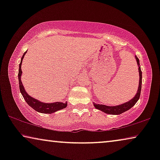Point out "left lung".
Wrapping results in <instances>:
<instances>
[{
    "label": "left lung",
    "instance_id": "1",
    "mask_svg": "<svg viewBox=\"0 0 160 160\" xmlns=\"http://www.w3.org/2000/svg\"><path fill=\"white\" fill-rule=\"evenodd\" d=\"M136 58L137 63L138 65V70H139V75H140V81H139V87L138 89V92L136 95L135 96L134 98H132V100H130L129 102H127L125 103L119 105L117 106H104V105H99V104H95L94 103V106L96 108L99 109V110L103 111V112L108 113V114H121L124 111L129 110V109L132 108L134 105L136 103L138 100L140 98V95H141V84H142V72L141 70V67H140V62H139V59Z\"/></svg>",
    "mask_w": 160,
    "mask_h": 160
}]
</instances>
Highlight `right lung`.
Wrapping results in <instances>:
<instances>
[{"label":"right lung","instance_id":"1","mask_svg":"<svg viewBox=\"0 0 160 160\" xmlns=\"http://www.w3.org/2000/svg\"><path fill=\"white\" fill-rule=\"evenodd\" d=\"M26 52H25L22 55V57L21 62L20 64H19V73H18L19 90L21 92L24 99H25V101L27 102V103L29 105L30 107H32L34 110L37 111L38 112H41L43 113H52L55 112V111L58 110H60V109L65 108V107L67 106V102L62 103V102H53V103H43L42 102H40L38 101V100L34 99L33 98H31L30 96L28 95L27 92H26L21 82V75H22V73L21 70V65H22V62L24 56H25Z\"/></svg>","mask_w":160,"mask_h":160}]
</instances>
